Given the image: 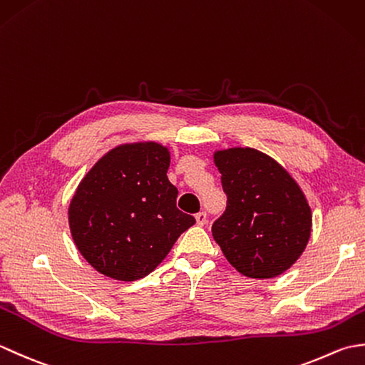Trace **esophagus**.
Here are the masks:
<instances>
[{"instance_id":"34e87169","label":"esophagus","mask_w":365,"mask_h":365,"mask_svg":"<svg viewBox=\"0 0 365 365\" xmlns=\"http://www.w3.org/2000/svg\"><path fill=\"white\" fill-rule=\"evenodd\" d=\"M196 222L197 226H204V224H207V213L205 212H200L196 215Z\"/></svg>"}]
</instances>
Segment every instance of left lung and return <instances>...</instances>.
I'll return each instance as SVG.
<instances>
[{"mask_svg": "<svg viewBox=\"0 0 365 365\" xmlns=\"http://www.w3.org/2000/svg\"><path fill=\"white\" fill-rule=\"evenodd\" d=\"M213 161L227 195L226 212L212 226L224 257L247 277L282 274L311 238L304 192L274 158L251 147L216 150Z\"/></svg>", "mask_w": 365, "mask_h": 365, "instance_id": "8db88e82", "label": "left lung"}]
</instances>
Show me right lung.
<instances>
[{"label": "right lung", "instance_id": "obj_1", "mask_svg": "<svg viewBox=\"0 0 365 365\" xmlns=\"http://www.w3.org/2000/svg\"><path fill=\"white\" fill-rule=\"evenodd\" d=\"M169 163L163 144H120L80 182L68 205V226L80 254L98 273L138 281L196 222L175 207L178 191L166 175Z\"/></svg>", "mask_w": 365, "mask_h": 365}]
</instances>
